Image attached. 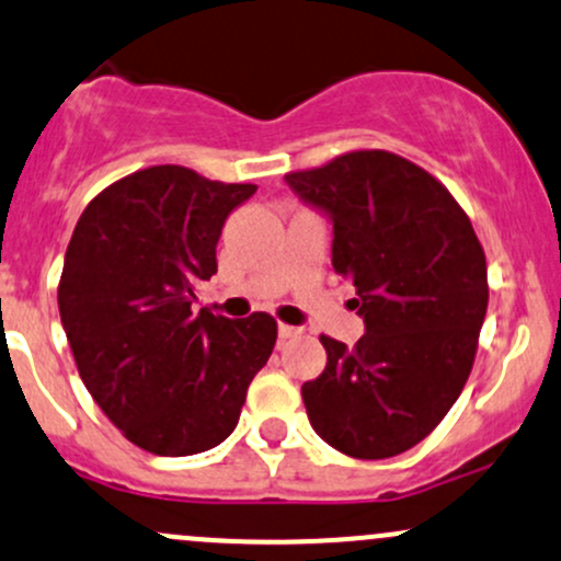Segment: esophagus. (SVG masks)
<instances>
[{
	"label": "esophagus",
	"instance_id": "34e87169",
	"mask_svg": "<svg viewBox=\"0 0 561 561\" xmlns=\"http://www.w3.org/2000/svg\"><path fill=\"white\" fill-rule=\"evenodd\" d=\"M300 328H293V324H279V337L282 341H287V337H298L300 335Z\"/></svg>",
	"mask_w": 561,
	"mask_h": 561
}]
</instances>
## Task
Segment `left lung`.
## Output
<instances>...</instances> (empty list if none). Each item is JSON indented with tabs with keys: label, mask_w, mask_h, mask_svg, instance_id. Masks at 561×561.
Wrapping results in <instances>:
<instances>
[{
	"label": "left lung",
	"mask_w": 561,
	"mask_h": 561,
	"mask_svg": "<svg viewBox=\"0 0 561 561\" xmlns=\"http://www.w3.org/2000/svg\"><path fill=\"white\" fill-rule=\"evenodd\" d=\"M287 183L332 218V268L356 287L367 332L319 335L328 367L304 383L313 431L359 460L410 450L469 380L488 313V261L442 181L383 149H356Z\"/></svg>",
	"instance_id": "left-lung-1"
}]
</instances>
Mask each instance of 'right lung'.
Wrapping results in <instances>:
<instances>
[{"mask_svg":"<svg viewBox=\"0 0 561 561\" xmlns=\"http://www.w3.org/2000/svg\"><path fill=\"white\" fill-rule=\"evenodd\" d=\"M252 183L153 164L84 207L66 250L58 309L92 399L153 455L205 453L237 428L248 389L276 343V319L191 311L218 271L224 220Z\"/></svg>","mask_w":561,"mask_h":561,"instance_id":"right-lung-1","label":"right lung"}]
</instances>
